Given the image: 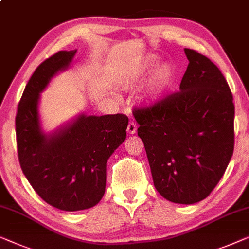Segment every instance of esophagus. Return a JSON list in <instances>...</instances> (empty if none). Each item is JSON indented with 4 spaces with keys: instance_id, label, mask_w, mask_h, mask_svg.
<instances>
[{
    "instance_id": "obj_1",
    "label": "esophagus",
    "mask_w": 249,
    "mask_h": 249,
    "mask_svg": "<svg viewBox=\"0 0 249 249\" xmlns=\"http://www.w3.org/2000/svg\"><path fill=\"white\" fill-rule=\"evenodd\" d=\"M136 129H138V125L134 122H129L128 125H127V133L128 134H134L136 132Z\"/></svg>"
}]
</instances>
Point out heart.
Segmentation results:
<instances>
[{
    "label": "heart",
    "mask_w": 249,
    "mask_h": 249,
    "mask_svg": "<svg viewBox=\"0 0 249 249\" xmlns=\"http://www.w3.org/2000/svg\"><path fill=\"white\" fill-rule=\"evenodd\" d=\"M157 61L155 58H149L148 62L145 63L144 66L139 72L134 73L133 75H129L124 83V87L126 89H135L141 85L143 80L145 78V74L149 71L155 68ZM173 69L170 65H162L157 70L155 78H153L151 86H150V94L151 97H159L162 94L164 91L167 90L168 87L170 86L171 81H173Z\"/></svg>",
    "instance_id": "obj_1"
}]
</instances>
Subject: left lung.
<instances>
[{
    "label": "left lung",
    "instance_id": "left-lung-1",
    "mask_svg": "<svg viewBox=\"0 0 249 249\" xmlns=\"http://www.w3.org/2000/svg\"><path fill=\"white\" fill-rule=\"evenodd\" d=\"M185 54L190 63L179 91L133 115L157 191L193 204L214 190L232 157L234 105L218 66L194 50Z\"/></svg>",
    "mask_w": 249,
    "mask_h": 249
}]
</instances>
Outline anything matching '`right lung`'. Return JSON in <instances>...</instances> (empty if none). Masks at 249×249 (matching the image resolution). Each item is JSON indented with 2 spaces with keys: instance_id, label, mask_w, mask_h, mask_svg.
<instances>
[{
  "instance_id": "obj_1",
  "label": "right lung",
  "mask_w": 249,
  "mask_h": 249,
  "mask_svg": "<svg viewBox=\"0 0 249 249\" xmlns=\"http://www.w3.org/2000/svg\"><path fill=\"white\" fill-rule=\"evenodd\" d=\"M76 51H59L41 63L28 81L16 116L20 167L35 192L63 211L92 208L103 198L106 163L126 139V115H81L46 136L39 127L38 100L51 78L68 68Z\"/></svg>"
}]
</instances>
